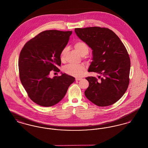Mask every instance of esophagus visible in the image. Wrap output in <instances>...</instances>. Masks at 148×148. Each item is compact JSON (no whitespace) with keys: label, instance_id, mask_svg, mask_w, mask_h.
Segmentation results:
<instances>
[{"label":"esophagus","instance_id":"obj_1","mask_svg":"<svg viewBox=\"0 0 148 148\" xmlns=\"http://www.w3.org/2000/svg\"><path fill=\"white\" fill-rule=\"evenodd\" d=\"M82 79V78H80V77H77V78H75V80H80Z\"/></svg>","mask_w":148,"mask_h":148}]
</instances>
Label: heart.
<instances>
[{
  "label": "heart",
  "instance_id": "heart-1",
  "mask_svg": "<svg viewBox=\"0 0 148 148\" xmlns=\"http://www.w3.org/2000/svg\"><path fill=\"white\" fill-rule=\"evenodd\" d=\"M74 47L75 49L80 53V54L82 56L86 55L89 52V47L86 42L83 41H79L75 42L74 44ZM67 48L65 47L62 50L60 58L62 60H63L66 54ZM85 69L82 65H77L74 64H68L64 66L63 68V71L65 73L70 75L73 77H81L84 72Z\"/></svg>",
  "mask_w": 148,
  "mask_h": 148
}]
</instances>
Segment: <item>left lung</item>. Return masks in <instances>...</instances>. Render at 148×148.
Wrapping results in <instances>:
<instances>
[{
	"label": "left lung",
	"mask_w": 148,
	"mask_h": 148,
	"mask_svg": "<svg viewBox=\"0 0 148 148\" xmlns=\"http://www.w3.org/2000/svg\"><path fill=\"white\" fill-rule=\"evenodd\" d=\"M77 36L92 50L88 71L103 75L98 81L88 77L85 97L99 106L112 105L127 91L129 83L130 60L126 48L110 29L98 27L75 28Z\"/></svg>",
	"instance_id": "left-lung-1"
}]
</instances>
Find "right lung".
I'll use <instances>...</instances> for the list:
<instances>
[{"label": "right lung", "instance_id": "add662e5", "mask_svg": "<svg viewBox=\"0 0 148 148\" xmlns=\"http://www.w3.org/2000/svg\"><path fill=\"white\" fill-rule=\"evenodd\" d=\"M71 31L45 30L27 42L20 53L19 77L29 97L39 106H51L65 95L75 78L65 73L49 77L51 71L59 72L60 54Z\"/></svg>", "mask_w": 148, "mask_h": 148}]
</instances>
